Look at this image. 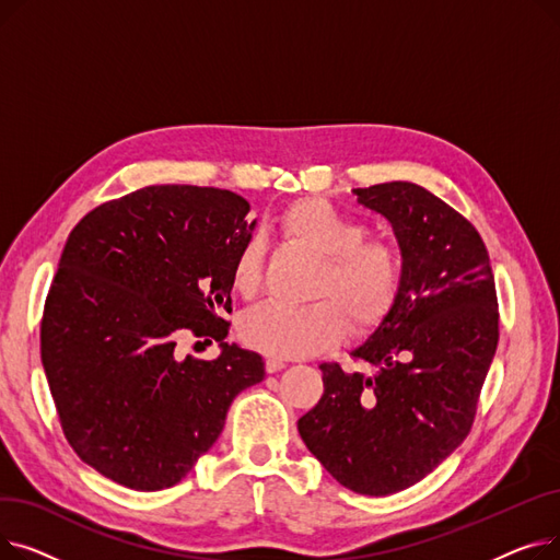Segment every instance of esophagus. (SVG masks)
<instances>
[{"instance_id":"34e87169","label":"esophagus","mask_w":560,"mask_h":560,"mask_svg":"<svg viewBox=\"0 0 560 560\" xmlns=\"http://www.w3.org/2000/svg\"><path fill=\"white\" fill-rule=\"evenodd\" d=\"M285 368V361L283 359H277V357H268L265 359V370H268L270 374H275V372H279V370H283Z\"/></svg>"}]
</instances>
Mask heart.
Masks as SVG:
<instances>
[{"label":"heart","mask_w":560,"mask_h":560,"mask_svg":"<svg viewBox=\"0 0 560 560\" xmlns=\"http://www.w3.org/2000/svg\"><path fill=\"white\" fill-rule=\"evenodd\" d=\"M288 241L322 256L306 306L265 304L245 315L243 340L268 357H311L342 340L347 319L354 331L381 322L401 283V254L384 238H365V226L327 199L292 201L277 220ZM262 247L249 238L233 260V288L243 298L260 285Z\"/></svg>","instance_id":"obj_1"}]
</instances>
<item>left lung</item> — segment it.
Segmentation results:
<instances>
[{
	"instance_id": "left-lung-1",
	"label": "left lung",
	"mask_w": 560,
	"mask_h": 560,
	"mask_svg": "<svg viewBox=\"0 0 560 560\" xmlns=\"http://www.w3.org/2000/svg\"><path fill=\"white\" fill-rule=\"evenodd\" d=\"M354 195L390 222L401 283L376 329L349 351L372 372L322 363L325 395L298 429L338 483L384 497L424 479L469 433L499 313L488 249L452 206L410 182Z\"/></svg>"
}]
</instances>
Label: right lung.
Wrapping results in <instances>:
<instances>
[{
	"label": "right lung",
	"instance_id": "1",
	"mask_svg": "<svg viewBox=\"0 0 560 560\" xmlns=\"http://www.w3.org/2000/svg\"><path fill=\"white\" fill-rule=\"evenodd\" d=\"M231 190L147 186L88 213L58 260L40 357L68 443L131 490L179 483L213 447L235 395L260 384V354L229 345L233 260L252 238ZM186 335L221 342L182 358ZM201 345V342H197Z\"/></svg>",
	"mask_w": 560,
	"mask_h": 560
}]
</instances>
